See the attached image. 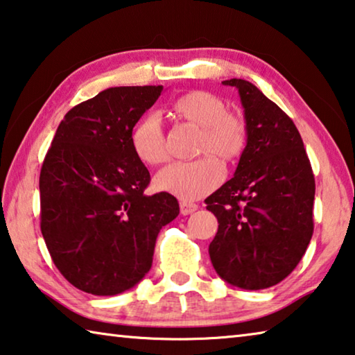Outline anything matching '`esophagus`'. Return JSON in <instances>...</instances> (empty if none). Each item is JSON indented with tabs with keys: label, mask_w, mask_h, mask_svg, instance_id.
<instances>
[{
	"label": "esophagus",
	"mask_w": 355,
	"mask_h": 355,
	"mask_svg": "<svg viewBox=\"0 0 355 355\" xmlns=\"http://www.w3.org/2000/svg\"><path fill=\"white\" fill-rule=\"evenodd\" d=\"M196 210H198V205L193 204V202H180V211H182V215H191Z\"/></svg>",
	"instance_id": "1"
}]
</instances>
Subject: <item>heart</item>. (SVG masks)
I'll use <instances>...</instances> for the list:
<instances>
[{"instance_id":"1","label":"heart","mask_w":355,"mask_h":355,"mask_svg":"<svg viewBox=\"0 0 355 355\" xmlns=\"http://www.w3.org/2000/svg\"><path fill=\"white\" fill-rule=\"evenodd\" d=\"M172 109L180 118L202 128L198 153L204 156L168 164L156 175V187L183 200H194L211 193L223 182L224 167L218 157L234 162L245 153L248 125L241 115L226 112L221 98L200 89L175 99ZM131 144L145 164H161L168 156L164 129L156 114H148L137 123Z\"/></svg>"}]
</instances>
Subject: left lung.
<instances>
[{"label": "left lung", "mask_w": 355, "mask_h": 355, "mask_svg": "<svg viewBox=\"0 0 355 355\" xmlns=\"http://www.w3.org/2000/svg\"><path fill=\"white\" fill-rule=\"evenodd\" d=\"M239 89L248 145L234 177L205 199L218 219L208 246L216 273L241 289H267L297 267L313 237L314 175L299 129L261 89Z\"/></svg>", "instance_id": "obj_1"}]
</instances>
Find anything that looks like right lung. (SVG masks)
Returning <instances> with one entry per match:
<instances>
[{"label":"right lung","mask_w":355,"mask_h":355,"mask_svg":"<svg viewBox=\"0 0 355 355\" xmlns=\"http://www.w3.org/2000/svg\"><path fill=\"white\" fill-rule=\"evenodd\" d=\"M162 85L114 87L67 112L39 177L41 232L60 273L93 295H116L151 268L156 237L178 216L168 193L147 196L136 123Z\"/></svg>","instance_id":"right-lung-1"}]
</instances>
